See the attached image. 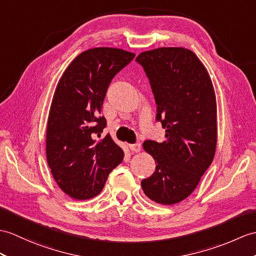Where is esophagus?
Returning a JSON list of instances; mask_svg holds the SVG:
<instances>
[{
  "mask_svg": "<svg viewBox=\"0 0 256 256\" xmlns=\"http://www.w3.org/2000/svg\"><path fill=\"white\" fill-rule=\"evenodd\" d=\"M140 148H142V146H140V142H136V144L130 145V150H132V152H140Z\"/></svg>",
  "mask_w": 256,
  "mask_h": 256,
  "instance_id": "esophagus-1",
  "label": "esophagus"
}]
</instances>
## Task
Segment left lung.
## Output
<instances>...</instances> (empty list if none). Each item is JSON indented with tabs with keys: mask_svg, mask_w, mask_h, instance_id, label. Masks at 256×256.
I'll list each match as a JSON object with an SVG mask.
<instances>
[{
	"mask_svg": "<svg viewBox=\"0 0 256 256\" xmlns=\"http://www.w3.org/2000/svg\"><path fill=\"white\" fill-rule=\"evenodd\" d=\"M150 80L162 142L145 140L156 171L142 181L152 200L174 205L186 200L210 166L217 144V106L212 80L194 52L158 48L136 58Z\"/></svg>",
	"mask_w": 256,
	"mask_h": 256,
	"instance_id": "left-lung-1",
	"label": "left lung"
}]
</instances>
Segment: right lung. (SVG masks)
Listing matches in <instances>:
<instances>
[{
	"label": "right lung",
	"instance_id": "add662e5",
	"mask_svg": "<svg viewBox=\"0 0 256 256\" xmlns=\"http://www.w3.org/2000/svg\"><path fill=\"white\" fill-rule=\"evenodd\" d=\"M134 53L94 48L77 56L64 70L53 94L46 126V160L62 191L75 200L97 196L124 157L109 134L101 108L112 78Z\"/></svg>",
	"mask_w": 256,
	"mask_h": 256
}]
</instances>
